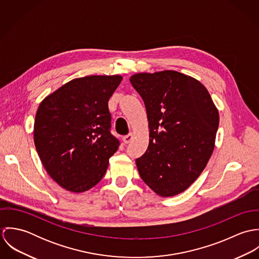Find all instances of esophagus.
Instances as JSON below:
<instances>
[{"label":"esophagus","instance_id":"1","mask_svg":"<svg viewBox=\"0 0 259 259\" xmlns=\"http://www.w3.org/2000/svg\"><path fill=\"white\" fill-rule=\"evenodd\" d=\"M133 139H134V136L132 134H128V135L122 137V141L124 144H130L133 141Z\"/></svg>","mask_w":259,"mask_h":259}]
</instances>
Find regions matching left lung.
I'll list each match as a JSON object with an SVG mask.
<instances>
[{
    "instance_id": "1",
    "label": "left lung",
    "mask_w": 259,
    "mask_h": 259,
    "mask_svg": "<svg viewBox=\"0 0 259 259\" xmlns=\"http://www.w3.org/2000/svg\"><path fill=\"white\" fill-rule=\"evenodd\" d=\"M148 113L149 144L136 163L158 195L174 196L202 172L213 151L220 116L207 90L176 71L134 74Z\"/></svg>"
}]
</instances>
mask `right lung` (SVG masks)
I'll list each match as a JSON object with an SVG mask.
<instances>
[{
  "label": "right lung",
  "mask_w": 259,
  "mask_h": 259,
  "mask_svg": "<svg viewBox=\"0 0 259 259\" xmlns=\"http://www.w3.org/2000/svg\"><path fill=\"white\" fill-rule=\"evenodd\" d=\"M120 75L74 78L38 106L34 141L50 177L62 187L82 192L105 176L119 141L111 135L109 100Z\"/></svg>",
  "instance_id": "add662e5"
}]
</instances>
